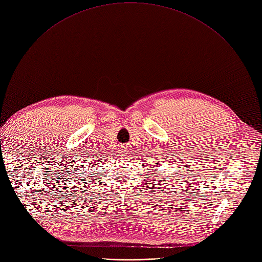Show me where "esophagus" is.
<instances>
[{
    "mask_svg": "<svg viewBox=\"0 0 262 262\" xmlns=\"http://www.w3.org/2000/svg\"><path fill=\"white\" fill-rule=\"evenodd\" d=\"M120 154H121V156H127V150L125 148H122Z\"/></svg>",
    "mask_w": 262,
    "mask_h": 262,
    "instance_id": "1",
    "label": "esophagus"
}]
</instances>
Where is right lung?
<instances>
[{
  "label": "right lung",
  "instance_id": "right-lung-1",
  "mask_svg": "<svg viewBox=\"0 0 262 262\" xmlns=\"http://www.w3.org/2000/svg\"><path fill=\"white\" fill-rule=\"evenodd\" d=\"M93 176H94V174H93Z\"/></svg>",
  "mask_w": 262,
  "mask_h": 262
}]
</instances>
